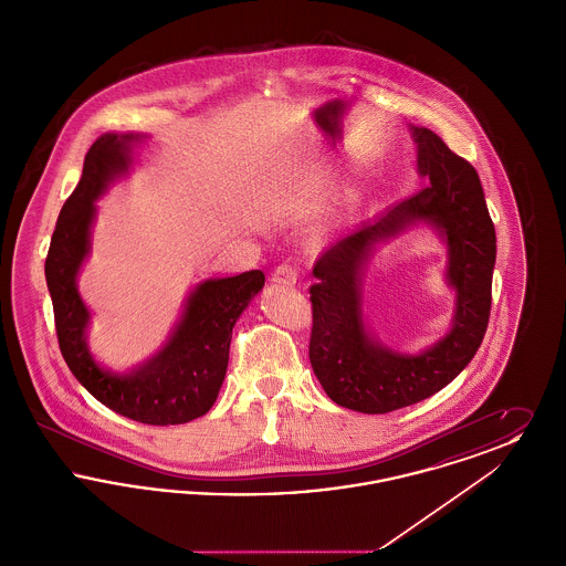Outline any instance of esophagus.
<instances>
[{
    "label": "esophagus",
    "instance_id": "esophagus-1",
    "mask_svg": "<svg viewBox=\"0 0 566 566\" xmlns=\"http://www.w3.org/2000/svg\"><path fill=\"white\" fill-rule=\"evenodd\" d=\"M271 282L273 284H284V286H293L296 282V270L291 263H282L277 265L271 273Z\"/></svg>",
    "mask_w": 566,
    "mask_h": 566
}]
</instances>
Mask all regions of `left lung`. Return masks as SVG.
I'll return each instance as SVG.
<instances>
[{"label":"left lung","instance_id":"8db88e82","mask_svg":"<svg viewBox=\"0 0 566 566\" xmlns=\"http://www.w3.org/2000/svg\"><path fill=\"white\" fill-rule=\"evenodd\" d=\"M418 174L429 182L371 222L331 243L310 286V363L324 392L342 407L388 413L439 392L471 363L492 305L496 233L475 167L427 127H411ZM413 223H431L449 243V281L458 291L453 328L418 355L381 347L361 321V270L377 242Z\"/></svg>","mask_w":566,"mask_h":566}]
</instances>
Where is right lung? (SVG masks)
<instances>
[{
	"mask_svg": "<svg viewBox=\"0 0 566 566\" xmlns=\"http://www.w3.org/2000/svg\"><path fill=\"white\" fill-rule=\"evenodd\" d=\"M144 135L104 134L88 148L78 187L56 218L46 256L61 354L82 386L112 411L142 424H185L210 411L229 365L231 333L243 310L265 286L261 270L201 282L185 305L167 344L129 374L99 367L86 346L91 314L76 277L91 248L95 201L129 169L135 142Z\"/></svg>",
	"mask_w": 566,
	"mask_h": 566,
	"instance_id": "right-lung-1",
	"label": "right lung"
}]
</instances>
